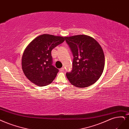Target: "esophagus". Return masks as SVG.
<instances>
[{
    "instance_id": "1",
    "label": "esophagus",
    "mask_w": 129,
    "mask_h": 129,
    "mask_svg": "<svg viewBox=\"0 0 129 129\" xmlns=\"http://www.w3.org/2000/svg\"><path fill=\"white\" fill-rule=\"evenodd\" d=\"M64 68L63 67H62V68H61L60 69V72H63V71H64Z\"/></svg>"
}]
</instances>
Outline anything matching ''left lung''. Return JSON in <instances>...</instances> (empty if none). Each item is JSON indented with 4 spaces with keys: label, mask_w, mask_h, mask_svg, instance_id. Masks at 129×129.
I'll list each match as a JSON object with an SVG mask.
<instances>
[{
    "label": "left lung",
    "mask_w": 129,
    "mask_h": 129,
    "mask_svg": "<svg viewBox=\"0 0 129 129\" xmlns=\"http://www.w3.org/2000/svg\"><path fill=\"white\" fill-rule=\"evenodd\" d=\"M73 55V67L66 76L77 87L89 86L96 82L103 73L105 55L103 48L95 40L86 35L65 37Z\"/></svg>",
    "instance_id": "left-lung-1"
}]
</instances>
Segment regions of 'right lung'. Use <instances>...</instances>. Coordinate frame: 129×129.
I'll return each mask as SVG.
<instances>
[{
    "label": "right lung",
    "instance_id": "add662e5",
    "mask_svg": "<svg viewBox=\"0 0 129 129\" xmlns=\"http://www.w3.org/2000/svg\"><path fill=\"white\" fill-rule=\"evenodd\" d=\"M64 40L65 37L44 34L29 44L22 55V67L29 81L39 86L53 82L59 69L52 65L51 51Z\"/></svg>",
    "mask_w": 129,
    "mask_h": 129
}]
</instances>
